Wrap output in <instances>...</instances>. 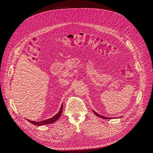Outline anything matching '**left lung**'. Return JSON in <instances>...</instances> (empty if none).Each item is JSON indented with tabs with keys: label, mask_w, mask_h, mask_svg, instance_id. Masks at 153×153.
Returning <instances> with one entry per match:
<instances>
[{
	"label": "left lung",
	"mask_w": 153,
	"mask_h": 153,
	"mask_svg": "<svg viewBox=\"0 0 153 153\" xmlns=\"http://www.w3.org/2000/svg\"><path fill=\"white\" fill-rule=\"evenodd\" d=\"M93 112L97 115V116H98L99 117H101V118H103V119H112V118H109V117H104V116H103V115H100V114H97L95 111H94L93 110Z\"/></svg>",
	"instance_id": "left-lung-1"
}]
</instances>
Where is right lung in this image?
I'll return each mask as SVG.
<instances>
[{
    "mask_svg": "<svg viewBox=\"0 0 153 153\" xmlns=\"http://www.w3.org/2000/svg\"><path fill=\"white\" fill-rule=\"evenodd\" d=\"M62 109H63V105H61V107L60 108V110L59 111V112L54 115L53 117H51L48 119L47 120H44V121H30V120H28L27 119V121L29 122H30L31 124H34L36 126H42V125L44 124H52L55 123V121H57V120L59 119V118L61 117V114L62 112Z\"/></svg>",
    "mask_w": 153,
    "mask_h": 153,
    "instance_id": "add662e5",
    "label": "right lung"
}]
</instances>
